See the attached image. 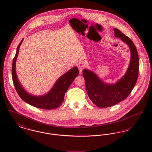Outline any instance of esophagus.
Listing matches in <instances>:
<instances>
[{"mask_svg":"<svg viewBox=\"0 0 152 152\" xmlns=\"http://www.w3.org/2000/svg\"><path fill=\"white\" fill-rule=\"evenodd\" d=\"M78 68H79V73L80 74H81V73H82L83 69H84V66L82 65H79V66H78Z\"/></svg>","mask_w":152,"mask_h":152,"instance_id":"esophagus-1","label":"esophagus"}]
</instances>
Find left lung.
Masks as SVG:
<instances>
[{"label":"left lung","instance_id":"left-lung-1","mask_svg":"<svg viewBox=\"0 0 152 152\" xmlns=\"http://www.w3.org/2000/svg\"><path fill=\"white\" fill-rule=\"evenodd\" d=\"M114 32L115 36L126 44L130 49V63L125 75L115 83H108L88 69L83 71L90 100L96 106L102 108L112 107L125 100L135 86L138 76L139 58L134 44L120 30L115 28Z\"/></svg>","mask_w":152,"mask_h":152}]
</instances>
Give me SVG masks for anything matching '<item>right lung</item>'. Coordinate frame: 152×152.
<instances>
[{"instance_id": "right-lung-1", "label": "right lung", "mask_w": 152, "mask_h": 152, "mask_svg": "<svg viewBox=\"0 0 152 152\" xmlns=\"http://www.w3.org/2000/svg\"><path fill=\"white\" fill-rule=\"evenodd\" d=\"M23 39L17 47L12 61V77L15 89L23 101L36 108L43 109H53L58 107L64 101V95L73 80L79 75L77 66L65 72L58 79L51 89L46 94L36 96L28 93L20 83L16 73V62Z\"/></svg>"}]
</instances>
